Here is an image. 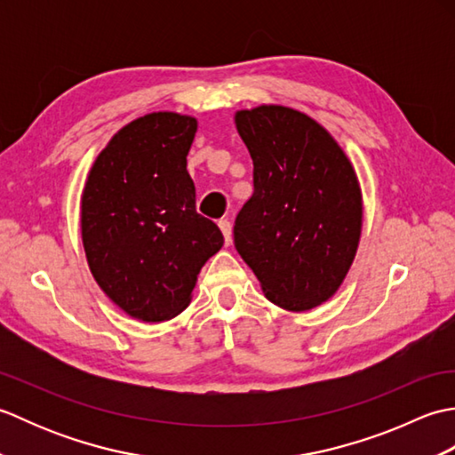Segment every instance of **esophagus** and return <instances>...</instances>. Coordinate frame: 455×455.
Returning <instances> with one entry per match:
<instances>
[{
	"mask_svg": "<svg viewBox=\"0 0 455 455\" xmlns=\"http://www.w3.org/2000/svg\"><path fill=\"white\" fill-rule=\"evenodd\" d=\"M219 227L222 230V235H225V243L230 244V240H233V227H230V220L228 219H220L219 220Z\"/></svg>",
	"mask_w": 455,
	"mask_h": 455,
	"instance_id": "obj_1",
	"label": "esophagus"
}]
</instances>
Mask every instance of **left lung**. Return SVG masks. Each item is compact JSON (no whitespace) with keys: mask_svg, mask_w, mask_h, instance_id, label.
Listing matches in <instances>:
<instances>
[{"mask_svg":"<svg viewBox=\"0 0 455 455\" xmlns=\"http://www.w3.org/2000/svg\"><path fill=\"white\" fill-rule=\"evenodd\" d=\"M254 193L235 219V246L269 301L308 311L331 299L355 256L362 193L321 124L282 105L236 113Z\"/></svg>","mask_w":455,"mask_h":455,"instance_id":"8db88e82","label":"left lung"}]
</instances>
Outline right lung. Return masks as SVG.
Wrapping results in <instances>:
<instances>
[{
    "mask_svg": "<svg viewBox=\"0 0 455 455\" xmlns=\"http://www.w3.org/2000/svg\"><path fill=\"white\" fill-rule=\"evenodd\" d=\"M197 121L150 113L108 144L85 181L82 238L95 282L147 323L178 316L225 238L196 209L188 152Z\"/></svg>",
    "mask_w": 455,
    "mask_h": 455,
    "instance_id": "obj_1",
    "label": "right lung"
}]
</instances>
